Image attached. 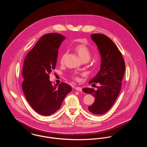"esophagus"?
I'll list each match as a JSON object with an SVG mask.
<instances>
[{
  "label": "esophagus",
  "instance_id": "1",
  "mask_svg": "<svg viewBox=\"0 0 147 147\" xmlns=\"http://www.w3.org/2000/svg\"><path fill=\"white\" fill-rule=\"evenodd\" d=\"M75 88H76V90H77L78 91H80V92L82 91V88L80 87H76Z\"/></svg>",
  "mask_w": 147,
  "mask_h": 147
}]
</instances>
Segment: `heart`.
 <instances>
[{
	"label": "heart",
	"instance_id": "obj_1",
	"mask_svg": "<svg viewBox=\"0 0 147 147\" xmlns=\"http://www.w3.org/2000/svg\"><path fill=\"white\" fill-rule=\"evenodd\" d=\"M74 50L77 53L80 57L81 59L83 61H88L90 60L91 57V51L89 49V48L83 44H79L75 46ZM66 55V52H65L63 54V55L61 57L60 59V62L62 63H63L64 59ZM73 78L76 81H79L80 78L79 77L76 76H73Z\"/></svg>",
	"mask_w": 147,
	"mask_h": 147
}]
</instances>
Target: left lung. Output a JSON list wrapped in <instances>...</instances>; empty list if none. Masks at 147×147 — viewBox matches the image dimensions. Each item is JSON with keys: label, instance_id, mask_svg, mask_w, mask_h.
<instances>
[{"label": "left lung", "instance_id": "obj_1", "mask_svg": "<svg viewBox=\"0 0 147 147\" xmlns=\"http://www.w3.org/2000/svg\"><path fill=\"white\" fill-rule=\"evenodd\" d=\"M91 37L98 46L101 56V65L97 75L89 84L98 83L99 86L96 90L84 88L82 91L95 97L94 102L88 108L90 112L101 115L110 109L119 94L125 64L121 52L108 36L101 34H94Z\"/></svg>", "mask_w": 147, "mask_h": 147}]
</instances>
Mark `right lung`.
Listing matches in <instances>:
<instances>
[{
	"label": "right lung",
	"instance_id": "right-lung-1",
	"mask_svg": "<svg viewBox=\"0 0 147 147\" xmlns=\"http://www.w3.org/2000/svg\"><path fill=\"white\" fill-rule=\"evenodd\" d=\"M65 37L57 33L42 36L26 55L22 68V88L27 101L38 113L49 115L60 109L72 88L64 82L53 86L49 74L55 69L58 49Z\"/></svg>",
	"mask_w": 147,
	"mask_h": 147
}]
</instances>
